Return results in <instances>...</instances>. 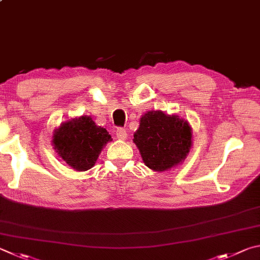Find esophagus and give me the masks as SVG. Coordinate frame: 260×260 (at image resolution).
<instances>
[{
	"label": "esophagus",
	"instance_id": "esophagus-1",
	"mask_svg": "<svg viewBox=\"0 0 260 260\" xmlns=\"http://www.w3.org/2000/svg\"><path fill=\"white\" fill-rule=\"evenodd\" d=\"M116 137L120 140H125L127 137L126 131L124 129H122V127H120V129L116 130Z\"/></svg>",
	"mask_w": 260,
	"mask_h": 260
}]
</instances>
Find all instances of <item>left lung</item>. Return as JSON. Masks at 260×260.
Instances as JSON below:
<instances>
[{"mask_svg": "<svg viewBox=\"0 0 260 260\" xmlns=\"http://www.w3.org/2000/svg\"><path fill=\"white\" fill-rule=\"evenodd\" d=\"M192 134L189 123L176 114L149 111L140 117L133 140L145 166L163 172L185 161L193 145Z\"/></svg>", "mask_w": 260, "mask_h": 260, "instance_id": "8db88e82", "label": "left lung"}]
</instances>
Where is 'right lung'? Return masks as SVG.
Returning <instances> with one entry per match:
<instances>
[{"label":"right lung","mask_w":260,"mask_h":260,"mask_svg":"<svg viewBox=\"0 0 260 260\" xmlns=\"http://www.w3.org/2000/svg\"><path fill=\"white\" fill-rule=\"evenodd\" d=\"M112 136L88 115L62 122L53 130L52 145L61 160L76 171H86L97 162Z\"/></svg>","instance_id":"right-lung-1"}]
</instances>
